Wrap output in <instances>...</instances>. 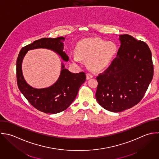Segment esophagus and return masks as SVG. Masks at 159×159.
<instances>
[{
	"label": "esophagus",
	"mask_w": 159,
	"mask_h": 159,
	"mask_svg": "<svg viewBox=\"0 0 159 159\" xmlns=\"http://www.w3.org/2000/svg\"><path fill=\"white\" fill-rule=\"evenodd\" d=\"M93 77V75H92L91 73L89 72V73H86V78H87V80H89V79H90V78H91Z\"/></svg>",
	"instance_id": "1"
}]
</instances>
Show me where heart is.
I'll return each instance as SVG.
<instances>
[{"mask_svg": "<svg viewBox=\"0 0 159 159\" xmlns=\"http://www.w3.org/2000/svg\"><path fill=\"white\" fill-rule=\"evenodd\" d=\"M118 46L113 41L99 38L88 39L81 42L77 47V53L73 60L80 62L81 58L87 59L88 66L94 70H102L108 66L118 52Z\"/></svg>", "mask_w": 159, "mask_h": 159, "instance_id": "obj_1", "label": "heart"}]
</instances>
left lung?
Wrapping results in <instances>:
<instances>
[{
	"mask_svg": "<svg viewBox=\"0 0 159 159\" xmlns=\"http://www.w3.org/2000/svg\"><path fill=\"white\" fill-rule=\"evenodd\" d=\"M121 46L110 65L96 77V98L106 110L120 112L137 105L154 75L148 44L128 34L120 36Z\"/></svg>",
	"mask_w": 159,
	"mask_h": 159,
	"instance_id": "1",
	"label": "left lung"
}]
</instances>
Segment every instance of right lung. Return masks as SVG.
Listing matches in <instances>:
<instances>
[{"instance_id":"1","label":"right lung","mask_w":159,"mask_h":159,"mask_svg":"<svg viewBox=\"0 0 159 159\" xmlns=\"http://www.w3.org/2000/svg\"><path fill=\"white\" fill-rule=\"evenodd\" d=\"M61 40H64V38H44L36 40L21 49L16 60V81L20 91L34 108L46 113H57L66 110L76 98L81 85L86 80V74L83 71L73 73L64 68L62 64L60 77L54 84L48 88L35 89L28 85L23 78L22 60L28 51L46 48L68 61V57L63 51Z\"/></svg>"}]
</instances>
